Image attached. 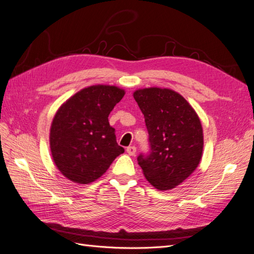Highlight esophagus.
<instances>
[{
	"label": "esophagus",
	"mask_w": 254,
	"mask_h": 254,
	"mask_svg": "<svg viewBox=\"0 0 254 254\" xmlns=\"http://www.w3.org/2000/svg\"><path fill=\"white\" fill-rule=\"evenodd\" d=\"M127 152L129 156H135L136 154V146H128L127 148Z\"/></svg>",
	"instance_id": "34e87169"
}]
</instances>
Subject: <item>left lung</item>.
I'll return each instance as SVG.
<instances>
[{"label": "left lung", "instance_id": "left-lung-1", "mask_svg": "<svg viewBox=\"0 0 254 254\" xmlns=\"http://www.w3.org/2000/svg\"><path fill=\"white\" fill-rule=\"evenodd\" d=\"M133 96L144 115L152 153L138 157L146 180L158 190L183 183L203 155L201 120L181 94L161 87L138 89Z\"/></svg>", "mask_w": 254, "mask_h": 254}]
</instances>
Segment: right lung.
I'll return each mask as SVG.
<instances>
[{
  "mask_svg": "<svg viewBox=\"0 0 254 254\" xmlns=\"http://www.w3.org/2000/svg\"><path fill=\"white\" fill-rule=\"evenodd\" d=\"M117 86L94 84L65 100L53 117L49 143L53 162L76 184H90L125 152L116 142L109 114L125 96Z\"/></svg>",
  "mask_w": 254,
  "mask_h": 254,
  "instance_id": "obj_1",
  "label": "right lung"
}]
</instances>
